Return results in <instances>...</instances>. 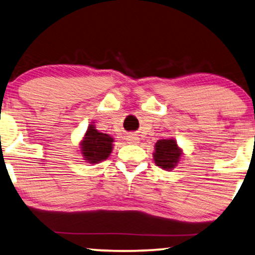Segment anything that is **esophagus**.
<instances>
[{"label":"esophagus","mask_w":255,"mask_h":255,"mask_svg":"<svg viewBox=\"0 0 255 255\" xmlns=\"http://www.w3.org/2000/svg\"><path fill=\"white\" fill-rule=\"evenodd\" d=\"M128 141L130 142V144L137 145V144H139V141H140V139H139V137H137L135 134H128Z\"/></svg>","instance_id":"obj_1"}]
</instances>
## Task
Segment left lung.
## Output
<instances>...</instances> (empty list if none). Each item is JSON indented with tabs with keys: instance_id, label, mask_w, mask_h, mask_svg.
I'll return each mask as SVG.
<instances>
[{
	"instance_id": "1",
	"label": "left lung",
	"mask_w": 255,
	"mask_h": 255,
	"mask_svg": "<svg viewBox=\"0 0 255 255\" xmlns=\"http://www.w3.org/2000/svg\"><path fill=\"white\" fill-rule=\"evenodd\" d=\"M182 154V148L179 147L175 139H160L154 145L153 159H154L155 165L160 168L170 170L175 168L177 163H180Z\"/></svg>"
}]
</instances>
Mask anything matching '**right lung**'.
<instances>
[{
    "instance_id": "obj_1",
    "label": "right lung",
    "mask_w": 255,
    "mask_h": 255,
    "mask_svg": "<svg viewBox=\"0 0 255 255\" xmlns=\"http://www.w3.org/2000/svg\"><path fill=\"white\" fill-rule=\"evenodd\" d=\"M114 138L97 130L95 124H90L80 142V152L83 160L89 163H99L109 158L114 148Z\"/></svg>"
}]
</instances>
